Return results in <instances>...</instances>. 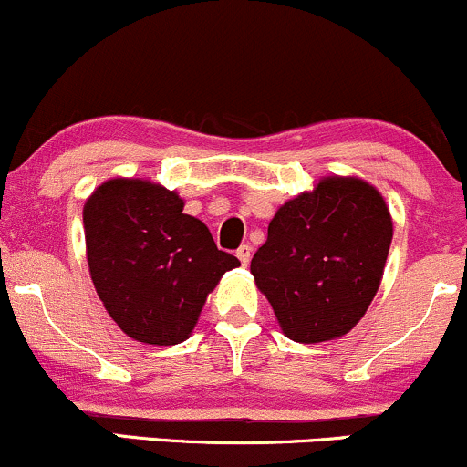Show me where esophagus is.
<instances>
[{
    "mask_svg": "<svg viewBox=\"0 0 467 467\" xmlns=\"http://www.w3.org/2000/svg\"><path fill=\"white\" fill-rule=\"evenodd\" d=\"M237 256H239L241 265H248L250 264V256H252L250 245H241V248L237 250Z\"/></svg>",
    "mask_w": 467,
    "mask_h": 467,
    "instance_id": "esophagus-1",
    "label": "esophagus"
}]
</instances>
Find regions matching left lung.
Here are the masks:
<instances>
[{"label": "left lung", "instance_id": "left-lung-1", "mask_svg": "<svg viewBox=\"0 0 467 467\" xmlns=\"http://www.w3.org/2000/svg\"><path fill=\"white\" fill-rule=\"evenodd\" d=\"M390 239L393 222L378 189L331 175L278 208L250 272L289 340H334L371 305Z\"/></svg>", "mask_w": 467, "mask_h": 467}]
</instances>
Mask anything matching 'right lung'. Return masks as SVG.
Listing matches in <instances>:
<instances>
[{
	"label": "right lung",
	"instance_id": "right-lung-1",
	"mask_svg": "<svg viewBox=\"0 0 467 467\" xmlns=\"http://www.w3.org/2000/svg\"><path fill=\"white\" fill-rule=\"evenodd\" d=\"M182 211L175 191L127 178L107 180L83 208L96 292L116 325L147 345L184 342L219 278L239 265Z\"/></svg>",
	"mask_w": 467,
	"mask_h": 467
}]
</instances>
